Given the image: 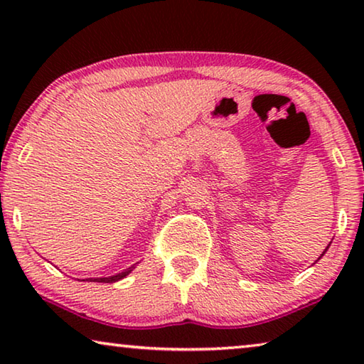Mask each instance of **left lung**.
I'll return each mask as SVG.
<instances>
[{"instance_id":"1","label":"left lung","mask_w":364,"mask_h":364,"mask_svg":"<svg viewBox=\"0 0 364 364\" xmlns=\"http://www.w3.org/2000/svg\"><path fill=\"white\" fill-rule=\"evenodd\" d=\"M328 249H329V245H328V247H326V249H324V252H323V254H321V257H323V255L326 254V250H328ZM321 257H319V258H321Z\"/></svg>"}]
</instances>
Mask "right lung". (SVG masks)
Instances as JSON below:
<instances>
[{
  "instance_id": "1",
  "label": "right lung",
  "mask_w": 364,
  "mask_h": 364,
  "mask_svg": "<svg viewBox=\"0 0 364 364\" xmlns=\"http://www.w3.org/2000/svg\"><path fill=\"white\" fill-rule=\"evenodd\" d=\"M136 264V263H134ZM134 264H132L130 268H127L125 271H122V273H119V274H114V276H109V278H88L86 281H90V282H117V281H120V279H123L125 278V276H128L133 271V268H134ZM85 281V279H83Z\"/></svg>"
}]
</instances>
